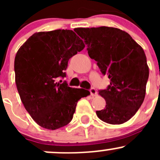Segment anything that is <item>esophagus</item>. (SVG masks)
<instances>
[{"label":"esophagus","mask_w":160,"mask_h":160,"mask_svg":"<svg viewBox=\"0 0 160 160\" xmlns=\"http://www.w3.org/2000/svg\"><path fill=\"white\" fill-rule=\"evenodd\" d=\"M90 94H91V96H96V95L98 94V92H97V90H95L93 88H90Z\"/></svg>","instance_id":"obj_1"}]
</instances>
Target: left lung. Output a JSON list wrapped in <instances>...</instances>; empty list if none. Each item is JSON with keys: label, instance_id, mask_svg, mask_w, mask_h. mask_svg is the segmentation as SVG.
Wrapping results in <instances>:
<instances>
[{"label": "left lung", "instance_id": "8db88e82", "mask_svg": "<svg viewBox=\"0 0 160 160\" xmlns=\"http://www.w3.org/2000/svg\"><path fill=\"white\" fill-rule=\"evenodd\" d=\"M77 35L84 40L88 55L97 61L110 84L100 90L106 101L104 109L97 111L103 122L120 125L133 117L146 96L149 67L142 48L129 34L111 27L77 28Z\"/></svg>", "mask_w": 160, "mask_h": 160}]
</instances>
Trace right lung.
I'll return each mask as SVG.
<instances>
[{"label": "right lung", "instance_id": "1", "mask_svg": "<svg viewBox=\"0 0 160 160\" xmlns=\"http://www.w3.org/2000/svg\"><path fill=\"white\" fill-rule=\"evenodd\" d=\"M84 47L73 31L57 29L33 34L18 51V91L26 111L42 128L55 130L68 125L79 100L90 94L70 88L67 81L57 83L67 76L69 59Z\"/></svg>", "mask_w": 160, "mask_h": 160}]
</instances>
